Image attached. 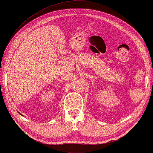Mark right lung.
<instances>
[{"instance_id":"add662e5","label":"right lung","mask_w":153,"mask_h":153,"mask_svg":"<svg viewBox=\"0 0 153 153\" xmlns=\"http://www.w3.org/2000/svg\"><path fill=\"white\" fill-rule=\"evenodd\" d=\"M20 115H21V114H20Z\"/></svg>"}]
</instances>
